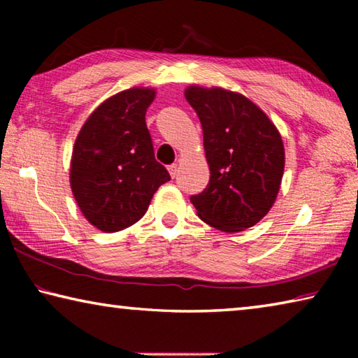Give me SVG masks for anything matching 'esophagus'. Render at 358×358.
Segmentation results:
<instances>
[{
  "mask_svg": "<svg viewBox=\"0 0 358 358\" xmlns=\"http://www.w3.org/2000/svg\"><path fill=\"white\" fill-rule=\"evenodd\" d=\"M167 169H169V173H171V177H172V178L177 177V173H178V166H177V164L169 166Z\"/></svg>",
  "mask_w": 358,
  "mask_h": 358,
  "instance_id": "34e87169",
  "label": "esophagus"
}]
</instances>
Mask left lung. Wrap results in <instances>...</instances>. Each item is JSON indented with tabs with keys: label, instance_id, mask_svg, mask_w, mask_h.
Returning <instances> with one entry per match:
<instances>
[{
	"label": "left lung",
	"instance_id": "obj_1",
	"mask_svg": "<svg viewBox=\"0 0 358 358\" xmlns=\"http://www.w3.org/2000/svg\"><path fill=\"white\" fill-rule=\"evenodd\" d=\"M186 101L203 131L210 181L191 196L199 217L222 232H241L268 213L284 172V145L276 126L243 94L187 87Z\"/></svg>",
	"mask_w": 358,
	"mask_h": 358
}]
</instances>
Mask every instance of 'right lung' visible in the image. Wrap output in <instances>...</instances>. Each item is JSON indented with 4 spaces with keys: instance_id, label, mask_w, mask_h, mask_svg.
Returning <instances> with one entry per match:
<instances>
[{
    "instance_id": "obj_1",
    "label": "right lung",
    "mask_w": 358,
    "mask_h": 358,
    "mask_svg": "<svg viewBox=\"0 0 358 358\" xmlns=\"http://www.w3.org/2000/svg\"><path fill=\"white\" fill-rule=\"evenodd\" d=\"M153 88H129L102 102L85 121L71 159V189L83 216L118 232L147 213L157 187L171 180L155 159L145 113Z\"/></svg>"
}]
</instances>
